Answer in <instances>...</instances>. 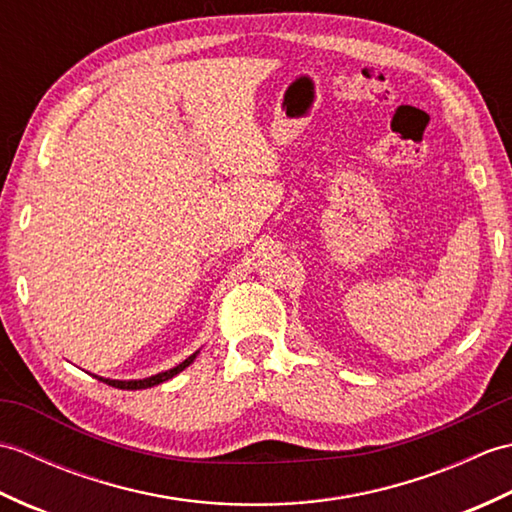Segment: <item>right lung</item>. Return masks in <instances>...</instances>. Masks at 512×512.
<instances>
[{
  "mask_svg": "<svg viewBox=\"0 0 512 512\" xmlns=\"http://www.w3.org/2000/svg\"><path fill=\"white\" fill-rule=\"evenodd\" d=\"M195 356H198V352L191 354V356L187 358V361H182L180 365H176L173 369H167V372H160V374H156V376H149V378H143V380H112V378H101V376H96V378L103 380V383H107V385L116 387V389H147V387H154V385L165 383V380H169V378H173L176 374H180L184 367H189V365L195 361Z\"/></svg>",
  "mask_w": 512,
  "mask_h": 512,
  "instance_id": "1",
  "label": "right lung"
}]
</instances>
